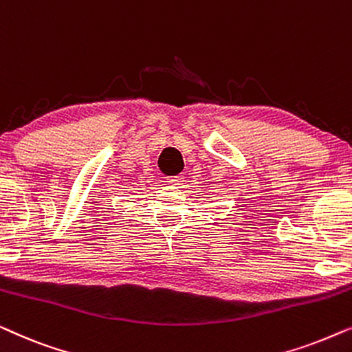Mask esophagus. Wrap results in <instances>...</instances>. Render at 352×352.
Returning a JSON list of instances; mask_svg holds the SVG:
<instances>
[{
    "label": "esophagus",
    "instance_id": "esophagus-1",
    "mask_svg": "<svg viewBox=\"0 0 352 352\" xmlns=\"http://www.w3.org/2000/svg\"><path fill=\"white\" fill-rule=\"evenodd\" d=\"M182 179H184V177H182V176H175V177H168L166 182L170 186H181L182 182H184Z\"/></svg>",
    "mask_w": 352,
    "mask_h": 352
}]
</instances>
